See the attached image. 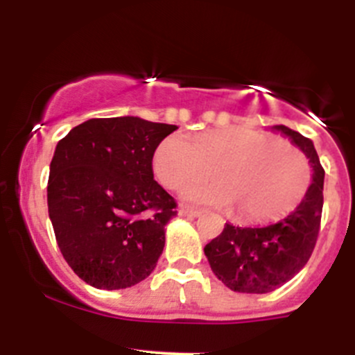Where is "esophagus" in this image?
<instances>
[{"instance_id":"obj_1","label":"esophagus","mask_w":355,"mask_h":355,"mask_svg":"<svg viewBox=\"0 0 355 355\" xmlns=\"http://www.w3.org/2000/svg\"><path fill=\"white\" fill-rule=\"evenodd\" d=\"M178 214H180L182 217H200L201 210H196V208H191V207H180Z\"/></svg>"}]
</instances>
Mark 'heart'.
<instances>
[{
  "mask_svg": "<svg viewBox=\"0 0 355 355\" xmlns=\"http://www.w3.org/2000/svg\"><path fill=\"white\" fill-rule=\"evenodd\" d=\"M211 182L189 185L187 201L227 208L247 223L271 220L293 211L310 185V164L303 152L256 129L236 128L205 132L187 140L171 135L152 157L155 178L168 189H180L206 176Z\"/></svg>",
  "mask_w": 355,
  "mask_h": 355,
  "instance_id": "1",
  "label": "heart"
}]
</instances>
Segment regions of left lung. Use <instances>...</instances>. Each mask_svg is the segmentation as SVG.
<instances>
[{"label": "left lung", "instance_id": "obj_1", "mask_svg": "<svg viewBox=\"0 0 355 355\" xmlns=\"http://www.w3.org/2000/svg\"><path fill=\"white\" fill-rule=\"evenodd\" d=\"M303 150L312 166V184L286 218L264 227H236L226 224L207 243L205 256L211 271L236 293L264 294L282 287L303 270L315 248L324 203V168L310 138L287 125H275Z\"/></svg>", "mask_w": 355, "mask_h": 355}]
</instances>
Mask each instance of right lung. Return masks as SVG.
Listing matches in <instances>:
<instances>
[{
    "label": "right lung",
    "instance_id": "right-lung-1",
    "mask_svg": "<svg viewBox=\"0 0 355 355\" xmlns=\"http://www.w3.org/2000/svg\"><path fill=\"white\" fill-rule=\"evenodd\" d=\"M173 124L89 119L59 140L47 203L62 257L96 289H125L154 271L177 201L154 180L152 157Z\"/></svg>",
    "mask_w": 355,
    "mask_h": 355
}]
</instances>
